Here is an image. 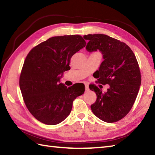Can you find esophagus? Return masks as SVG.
<instances>
[{
  "label": "esophagus",
  "instance_id": "34e87169",
  "mask_svg": "<svg viewBox=\"0 0 155 155\" xmlns=\"http://www.w3.org/2000/svg\"><path fill=\"white\" fill-rule=\"evenodd\" d=\"M85 90H86V92H87V91L89 90V86H88V84H85Z\"/></svg>",
  "mask_w": 155,
  "mask_h": 155
}]
</instances>
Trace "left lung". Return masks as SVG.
Wrapping results in <instances>:
<instances>
[{
    "mask_svg": "<svg viewBox=\"0 0 155 155\" xmlns=\"http://www.w3.org/2000/svg\"><path fill=\"white\" fill-rule=\"evenodd\" d=\"M88 40V52L99 50L104 61L94 77L101 84H109L103 93L96 86H89L96 92V101L91 105L93 113L106 122L120 120L132 109L141 85V73L136 56L130 48L118 40L103 34L84 35Z\"/></svg>",
    "mask_w": 155,
    "mask_h": 155,
    "instance_id": "8db88e82",
    "label": "left lung"
}]
</instances>
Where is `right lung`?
<instances>
[{"label": "right lung", "mask_w": 155, "mask_h": 155, "mask_svg": "<svg viewBox=\"0 0 155 155\" xmlns=\"http://www.w3.org/2000/svg\"><path fill=\"white\" fill-rule=\"evenodd\" d=\"M80 35L54 37L31 50L23 65L19 87L32 115L48 125H55L69 116L73 101L84 92V85L67 88L60 83L70 69L71 57L86 46Z\"/></svg>", "instance_id": "1"}]
</instances>
